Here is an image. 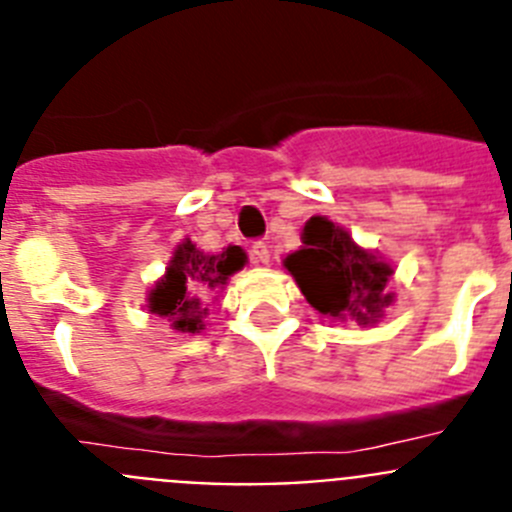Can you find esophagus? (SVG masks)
<instances>
[{"mask_svg":"<svg viewBox=\"0 0 512 512\" xmlns=\"http://www.w3.org/2000/svg\"><path fill=\"white\" fill-rule=\"evenodd\" d=\"M251 256H253V261H256V264H269V259H271V251H269V246H266V241H256L251 246Z\"/></svg>","mask_w":512,"mask_h":512,"instance_id":"obj_1","label":"esophagus"}]
</instances>
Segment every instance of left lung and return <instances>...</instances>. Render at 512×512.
<instances>
[{"label": "left lung", "mask_w": 512, "mask_h": 512, "mask_svg": "<svg viewBox=\"0 0 512 512\" xmlns=\"http://www.w3.org/2000/svg\"><path fill=\"white\" fill-rule=\"evenodd\" d=\"M284 269L295 277L305 300L336 320L377 323L395 295L387 292L392 266L328 217H310L302 228V248L289 253Z\"/></svg>", "instance_id": "left-lung-1"}]
</instances>
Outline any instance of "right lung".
<instances>
[{
	"instance_id": "add662e5",
	"label": "right lung",
	"mask_w": 512,
	"mask_h": 512,
	"mask_svg": "<svg viewBox=\"0 0 512 512\" xmlns=\"http://www.w3.org/2000/svg\"><path fill=\"white\" fill-rule=\"evenodd\" d=\"M243 264V248L228 246L223 253H205L184 238L174 248L166 274L151 289L148 310L169 320L179 333H200L205 330L207 297L223 289Z\"/></svg>"
}]
</instances>
